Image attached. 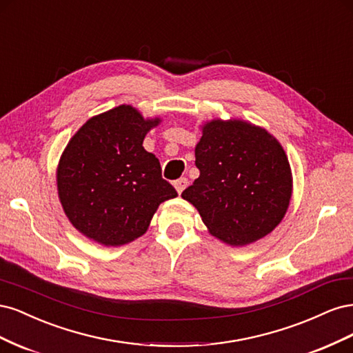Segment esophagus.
Segmentation results:
<instances>
[{
  "mask_svg": "<svg viewBox=\"0 0 353 353\" xmlns=\"http://www.w3.org/2000/svg\"><path fill=\"white\" fill-rule=\"evenodd\" d=\"M187 185H188V179L187 178H179V179H176L175 183H174V187L176 188V191H178L179 194L183 193Z\"/></svg>",
  "mask_w": 353,
  "mask_h": 353,
  "instance_id": "obj_1",
  "label": "esophagus"
}]
</instances>
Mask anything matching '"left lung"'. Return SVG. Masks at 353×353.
Returning a JSON list of instances; mask_svg holds the SVG:
<instances>
[{
    "instance_id": "8db88e82",
    "label": "left lung",
    "mask_w": 353,
    "mask_h": 353,
    "mask_svg": "<svg viewBox=\"0 0 353 353\" xmlns=\"http://www.w3.org/2000/svg\"><path fill=\"white\" fill-rule=\"evenodd\" d=\"M196 145L200 176L183 191L221 241L245 245L270 234L290 205L293 179L275 137L245 121L213 119Z\"/></svg>"
}]
</instances>
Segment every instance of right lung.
Instances as JSON below:
<instances>
[{"label":"right lung","mask_w":353,"mask_h":353,"mask_svg":"<svg viewBox=\"0 0 353 353\" xmlns=\"http://www.w3.org/2000/svg\"><path fill=\"white\" fill-rule=\"evenodd\" d=\"M159 117L132 105L91 117L74 134L57 166L59 199L72 225L103 245L141 237L160 203L178 196L159 159L144 150Z\"/></svg>","instance_id":"obj_1"}]
</instances>
